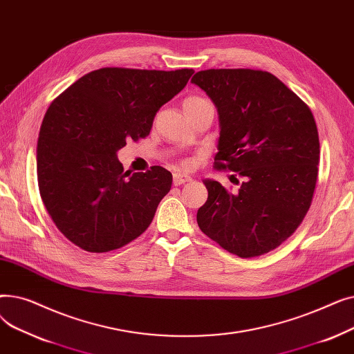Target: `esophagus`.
I'll list each match as a JSON object with an SVG mask.
<instances>
[{"label":"esophagus","mask_w":354,"mask_h":354,"mask_svg":"<svg viewBox=\"0 0 354 354\" xmlns=\"http://www.w3.org/2000/svg\"><path fill=\"white\" fill-rule=\"evenodd\" d=\"M192 178L189 175H185V174H175L174 175V185L175 187H178V185H182V183H187V182H191Z\"/></svg>","instance_id":"1"}]
</instances>
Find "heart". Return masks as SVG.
Segmentation results:
<instances>
[{
	"mask_svg": "<svg viewBox=\"0 0 354 354\" xmlns=\"http://www.w3.org/2000/svg\"><path fill=\"white\" fill-rule=\"evenodd\" d=\"M205 102H209V100H207L205 97H201V96H191V97H188L187 100H185L183 106H185V104H198V103H205Z\"/></svg>",
	"mask_w": 354,
	"mask_h": 354,
	"instance_id": "obj_1",
	"label": "heart"
}]
</instances>
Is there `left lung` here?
<instances>
[{"label": "left lung", "mask_w": 354, "mask_h": 354, "mask_svg": "<svg viewBox=\"0 0 354 354\" xmlns=\"http://www.w3.org/2000/svg\"><path fill=\"white\" fill-rule=\"evenodd\" d=\"M219 115L216 171L236 172L232 192L203 180L208 199L198 209L201 231L241 258L280 247L307 215L319 175L320 142L310 107L274 74L209 68L191 80Z\"/></svg>", "instance_id": "1"}]
</instances>
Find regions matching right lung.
I'll list each match as a JSON object with an SVG mask.
<instances>
[{"mask_svg": "<svg viewBox=\"0 0 354 354\" xmlns=\"http://www.w3.org/2000/svg\"><path fill=\"white\" fill-rule=\"evenodd\" d=\"M192 74L104 67L51 102L37 143V179L48 215L70 243L109 252L151 225L172 174L162 166L124 172L116 152L151 133L158 110Z\"/></svg>", "mask_w": 354, "mask_h": 354, "instance_id": "1", "label": "right lung"}]
</instances>
